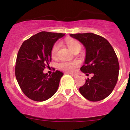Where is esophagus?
Here are the masks:
<instances>
[{
	"label": "esophagus",
	"mask_w": 130,
	"mask_h": 130,
	"mask_svg": "<svg viewBox=\"0 0 130 130\" xmlns=\"http://www.w3.org/2000/svg\"><path fill=\"white\" fill-rule=\"evenodd\" d=\"M70 74L71 76H73V77H76L77 76V74H74V73H70Z\"/></svg>",
	"instance_id": "1"
}]
</instances>
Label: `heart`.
Masks as SVG:
<instances>
[{"label":"heart","instance_id":"heart-1","mask_svg":"<svg viewBox=\"0 0 130 130\" xmlns=\"http://www.w3.org/2000/svg\"><path fill=\"white\" fill-rule=\"evenodd\" d=\"M66 44L68 45L69 49L72 52H73L77 50H81V45L79 42L74 40L69 39L66 40ZM60 47V42H57L54 45L52 50H51V56L55 57L56 56L57 53ZM79 64V61H61L58 64V67L61 70L67 71V72H73L76 70Z\"/></svg>","mask_w":130,"mask_h":130}]
</instances>
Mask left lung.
I'll return each mask as SVG.
<instances>
[{"label": "left lung", "instance_id": "8db88e82", "mask_svg": "<svg viewBox=\"0 0 130 130\" xmlns=\"http://www.w3.org/2000/svg\"><path fill=\"white\" fill-rule=\"evenodd\" d=\"M70 36L80 42L86 50L85 65L80 70L93 74L79 88L80 93L90 101L104 99L112 92L118 80L120 66L114 50L105 38L93 33Z\"/></svg>", "mask_w": 130, "mask_h": 130}]
</instances>
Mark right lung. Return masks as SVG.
Masks as SVG:
<instances>
[{"label":"right lung","instance_id":"right-lung-1","mask_svg":"<svg viewBox=\"0 0 130 130\" xmlns=\"http://www.w3.org/2000/svg\"><path fill=\"white\" fill-rule=\"evenodd\" d=\"M64 34L42 31L23 42L18 53L15 76L21 90L32 100L42 102L56 93L63 73H44L51 60V50Z\"/></svg>","mask_w":130,"mask_h":130}]
</instances>
